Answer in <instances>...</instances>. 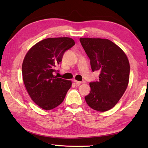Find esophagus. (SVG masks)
Returning <instances> with one entry per match:
<instances>
[{
  "mask_svg": "<svg viewBox=\"0 0 148 148\" xmlns=\"http://www.w3.org/2000/svg\"><path fill=\"white\" fill-rule=\"evenodd\" d=\"M74 82H75V83H76V84L77 85V86H79L80 84H84V83H85V81H83V82H79V81H77V80H76V79H74Z\"/></svg>",
  "mask_w": 148,
  "mask_h": 148,
  "instance_id": "34e87169",
  "label": "esophagus"
}]
</instances>
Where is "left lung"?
Returning a JSON list of instances; mask_svg holds the SVG:
<instances>
[{"label":"left lung","instance_id":"8db88e82","mask_svg":"<svg viewBox=\"0 0 148 148\" xmlns=\"http://www.w3.org/2000/svg\"><path fill=\"white\" fill-rule=\"evenodd\" d=\"M79 40L90 59L92 71H101L99 81L89 84L91 91L85 99L92 109L108 111L116 106L128 86L129 59L110 40L80 38Z\"/></svg>","mask_w":148,"mask_h":148}]
</instances>
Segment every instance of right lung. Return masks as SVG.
<instances>
[{
  "label": "right lung",
  "mask_w": 148,
  "mask_h": 148,
  "mask_svg": "<svg viewBox=\"0 0 148 148\" xmlns=\"http://www.w3.org/2000/svg\"><path fill=\"white\" fill-rule=\"evenodd\" d=\"M75 44L69 37L48 38L34 44L26 53L22 75L30 97L41 108L49 110L64 101L72 81L53 75L65 51Z\"/></svg>",
  "instance_id": "right-lung-1"
}]
</instances>
